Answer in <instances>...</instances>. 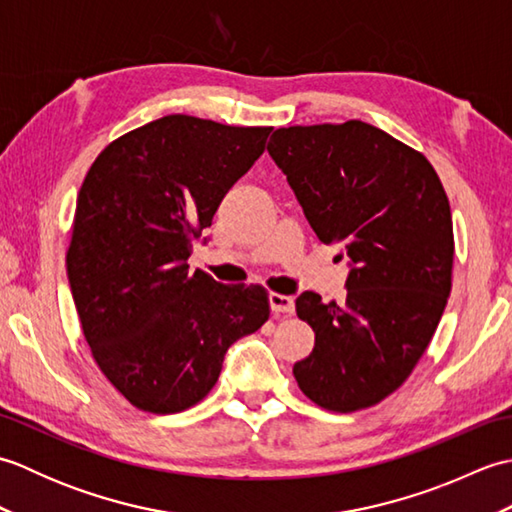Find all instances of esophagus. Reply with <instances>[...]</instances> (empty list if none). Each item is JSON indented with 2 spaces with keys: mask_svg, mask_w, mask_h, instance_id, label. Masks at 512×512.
<instances>
[{
  "mask_svg": "<svg viewBox=\"0 0 512 512\" xmlns=\"http://www.w3.org/2000/svg\"><path fill=\"white\" fill-rule=\"evenodd\" d=\"M268 303H270V310H273L275 314H292V312H295V299L288 297V295L270 292Z\"/></svg>",
  "mask_w": 512,
  "mask_h": 512,
  "instance_id": "obj_1",
  "label": "esophagus"
}]
</instances>
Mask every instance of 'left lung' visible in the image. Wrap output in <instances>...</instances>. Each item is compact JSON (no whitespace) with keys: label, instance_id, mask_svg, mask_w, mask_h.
Returning <instances> with one entry per match:
<instances>
[{"label":"left lung","instance_id":"8db88e82","mask_svg":"<svg viewBox=\"0 0 512 512\" xmlns=\"http://www.w3.org/2000/svg\"><path fill=\"white\" fill-rule=\"evenodd\" d=\"M268 154L323 244H341V301L297 297L314 350L295 363L299 389L350 413L405 383L431 343L451 292V206L431 162L363 121L281 127ZM341 255V257H343Z\"/></svg>","mask_w":512,"mask_h":512}]
</instances>
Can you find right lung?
Segmentation results:
<instances>
[{
    "instance_id": "right-lung-1",
    "label": "right lung",
    "mask_w": 512,
    "mask_h": 512,
    "mask_svg": "<svg viewBox=\"0 0 512 512\" xmlns=\"http://www.w3.org/2000/svg\"><path fill=\"white\" fill-rule=\"evenodd\" d=\"M270 132L162 116L107 145L81 184L65 259L72 299L96 365L138 409L193 407L228 347L268 321L266 288L191 275L187 259Z\"/></svg>"
}]
</instances>
